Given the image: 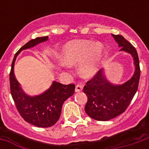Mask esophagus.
Returning <instances> with one entry per match:
<instances>
[{"label":"esophagus","mask_w":149,"mask_h":149,"mask_svg":"<svg viewBox=\"0 0 149 149\" xmlns=\"http://www.w3.org/2000/svg\"><path fill=\"white\" fill-rule=\"evenodd\" d=\"M83 88H84L83 85H81V84H77V86H76V88H75V91H76V92H80V91H82Z\"/></svg>","instance_id":"1"}]
</instances>
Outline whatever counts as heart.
Segmentation results:
<instances>
[{
  "instance_id": "heart-1",
  "label": "heart",
  "mask_w": 149,
  "mask_h": 149,
  "mask_svg": "<svg viewBox=\"0 0 149 149\" xmlns=\"http://www.w3.org/2000/svg\"><path fill=\"white\" fill-rule=\"evenodd\" d=\"M104 52L100 42L92 43L89 40H74L68 42L63 47L61 58L64 65L79 64V72L84 77L94 76L99 70Z\"/></svg>"
}]
</instances>
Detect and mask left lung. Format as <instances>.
I'll return each mask as SVG.
<instances>
[{"instance_id":"obj_1","label":"left lung","mask_w":149,"mask_h":149,"mask_svg":"<svg viewBox=\"0 0 149 149\" xmlns=\"http://www.w3.org/2000/svg\"><path fill=\"white\" fill-rule=\"evenodd\" d=\"M118 43L120 50L132 54L135 71L131 79L120 86H114L107 81L102 70L97 72L86 82L84 92L87 96L85 111L94 120L106 121L124 113L131 104L139 87L140 65L135 48L120 35H112Z\"/></svg>"}]
</instances>
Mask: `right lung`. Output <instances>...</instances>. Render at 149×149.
I'll return each instance as SVG.
<instances>
[{"label":"right lung","instance_id":"right-lung-1","mask_svg":"<svg viewBox=\"0 0 149 149\" xmlns=\"http://www.w3.org/2000/svg\"><path fill=\"white\" fill-rule=\"evenodd\" d=\"M48 40V36L31 39L15 53L11 64L10 79V94L18 113L25 121L39 127H49L57 122L60 117L63 103L74 93L75 85L53 82L47 91L42 95L29 97L24 94L14 75V65L16 57L22 50L33 47L38 43Z\"/></svg>","mask_w":149,"mask_h":149}]
</instances>
